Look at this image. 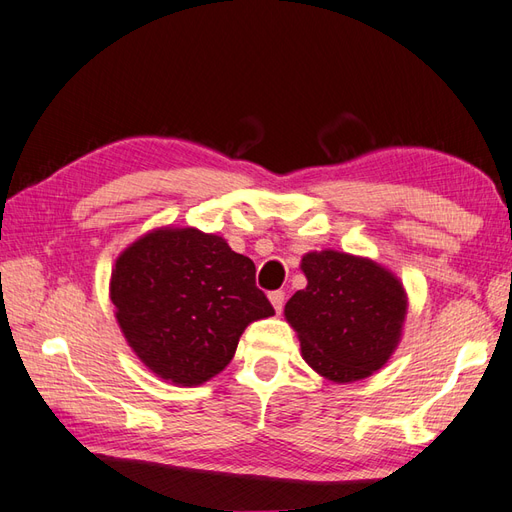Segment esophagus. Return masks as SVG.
Returning <instances> with one entry per match:
<instances>
[{
  "label": "esophagus",
  "mask_w": 512,
  "mask_h": 512,
  "mask_svg": "<svg viewBox=\"0 0 512 512\" xmlns=\"http://www.w3.org/2000/svg\"><path fill=\"white\" fill-rule=\"evenodd\" d=\"M268 298H270V303H272L274 311L281 313V311H283V305H285V292H283V290L270 292V294H268Z\"/></svg>",
  "instance_id": "34e87169"
}]
</instances>
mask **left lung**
I'll return each mask as SVG.
<instances>
[{
    "label": "left lung",
    "instance_id": "1",
    "mask_svg": "<svg viewBox=\"0 0 512 512\" xmlns=\"http://www.w3.org/2000/svg\"><path fill=\"white\" fill-rule=\"evenodd\" d=\"M307 287L285 305L305 361L333 383L381 370L396 350L406 316L398 277L372 259L313 251L300 261Z\"/></svg>",
    "mask_w": 512,
    "mask_h": 512
}]
</instances>
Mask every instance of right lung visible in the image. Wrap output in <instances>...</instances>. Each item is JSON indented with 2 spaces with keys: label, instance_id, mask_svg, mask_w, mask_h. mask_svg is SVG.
<instances>
[{
  "label": "right lung",
  "instance_id": "add662e5",
  "mask_svg": "<svg viewBox=\"0 0 512 512\" xmlns=\"http://www.w3.org/2000/svg\"><path fill=\"white\" fill-rule=\"evenodd\" d=\"M110 298L136 357L179 387L220 374L246 326L274 316L253 261L192 227L153 229L129 244L112 268Z\"/></svg>",
  "mask_w": 512,
  "mask_h": 512
}]
</instances>
